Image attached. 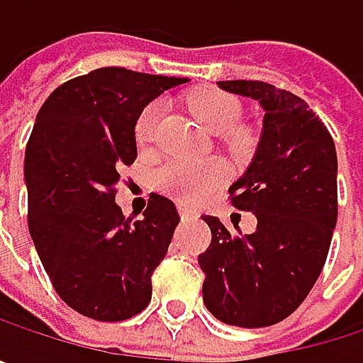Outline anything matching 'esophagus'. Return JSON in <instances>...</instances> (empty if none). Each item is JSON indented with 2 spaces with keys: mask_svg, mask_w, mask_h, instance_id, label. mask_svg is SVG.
Segmentation results:
<instances>
[{
  "mask_svg": "<svg viewBox=\"0 0 363 363\" xmlns=\"http://www.w3.org/2000/svg\"><path fill=\"white\" fill-rule=\"evenodd\" d=\"M179 212H181L182 220H189V218H195L197 216V212L193 208H189V206H179Z\"/></svg>",
  "mask_w": 363,
  "mask_h": 363,
  "instance_id": "34e87169",
  "label": "esophagus"
}]
</instances>
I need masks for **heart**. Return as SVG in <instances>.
I'll list each match as a JSON object with an SVG mask.
<instances>
[{
    "label": "heart",
    "mask_w": 363,
    "mask_h": 363,
    "mask_svg": "<svg viewBox=\"0 0 363 363\" xmlns=\"http://www.w3.org/2000/svg\"><path fill=\"white\" fill-rule=\"evenodd\" d=\"M189 107L195 117L214 134H227V145L233 151H246L250 147V136L242 130H233L242 119V105L235 96L216 90L199 88L189 96ZM160 107L155 103L140 111L134 134L136 143L147 147L155 140ZM223 181V166L216 160H186L172 157L157 172V186L166 195L186 206L201 203Z\"/></svg>",
    "instance_id": "obj_1"
}]
</instances>
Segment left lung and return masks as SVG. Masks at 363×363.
Segmentation results:
<instances>
[{
  "mask_svg": "<svg viewBox=\"0 0 363 363\" xmlns=\"http://www.w3.org/2000/svg\"><path fill=\"white\" fill-rule=\"evenodd\" d=\"M218 88L254 99L264 117L250 166L229 186L233 206L256 216V231L231 233L203 216L212 231L199 254L203 305L229 326H273L296 311L324 269L338 214L336 149L322 119L292 92L246 79Z\"/></svg>",
  "mask_w": 363,
  "mask_h": 363,
  "instance_id": "1",
  "label": "left lung"
}]
</instances>
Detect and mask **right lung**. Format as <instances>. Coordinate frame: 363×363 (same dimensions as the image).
<instances>
[{
    "mask_svg": "<svg viewBox=\"0 0 363 363\" xmlns=\"http://www.w3.org/2000/svg\"><path fill=\"white\" fill-rule=\"evenodd\" d=\"M184 82L94 69L58 86L37 113L25 151L29 231L54 290L86 318L130 320L151 301V275L181 216L153 193L140 220L125 218L115 186L136 160L140 111Z\"/></svg>",
    "mask_w": 363,
    "mask_h": 363,
    "instance_id": "obj_1",
    "label": "right lung"
}]
</instances>
